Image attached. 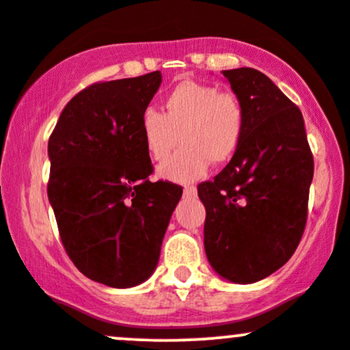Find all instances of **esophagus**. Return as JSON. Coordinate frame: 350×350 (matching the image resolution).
I'll return each mask as SVG.
<instances>
[{
    "mask_svg": "<svg viewBox=\"0 0 350 350\" xmlns=\"http://www.w3.org/2000/svg\"><path fill=\"white\" fill-rule=\"evenodd\" d=\"M198 196V187L186 186L184 187V198H196Z\"/></svg>",
    "mask_w": 350,
    "mask_h": 350,
    "instance_id": "esophagus-1",
    "label": "esophagus"
}]
</instances>
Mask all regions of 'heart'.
I'll return each instance as SVG.
<instances>
[{
	"instance_id": "b5f03b06",
	"label": "heart",
	"mask_w": 350,
	"mask_h": 350,
	"mask_svg": "<svg viewBox=\"0 0 350 350\" xmlns=\"http://www.w3.org/2000/svg\"><path fill=\"white\" fill-rule=\"evenodd\" d=\"M247 128L243 102L234 92H220L211 83L183 80L166 94L163 113L146 108L139 118V133L146 154L163 163L159 178L189 184L207 174L211 161L226 164L239 151Z\"/></svg>"
}]
</instances>
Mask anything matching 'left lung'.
Returning <instances> with one entry per match:
<instances>
[{
	"label": "left lung",
	"instance_id": "1",
	"mask_svg": "<svg viewBox=\"0 0 350 350\" xmlns=\"http://www.w3.org/2000/svg\"><path fill=\"white\" fill-rule=\"evenodd\" d=\"M222 74L243 102L247 128L237 154L198 194L208 263L245 284L275 273L299 245L314 161L299 108L267 75L250 67Z\"/></svg>",
	"mask_w": 350,
	"mask_h": 350
}]
</instances>
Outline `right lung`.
I'll use <instances>...</instances> for the list:
<instances>
[{
	"label": "right lung",
	"instance_id": "obj_1",
	"mask_svg": "<svg viewBox=\"0 0 350 350\" xmlns=\"http://www.w3.org/2000/svg\"><path fill=\"white\" fill-rule=\"evenodd\" d=\"M159 85V70L92 83L64 108L47 146V196L64 248L80 273L111 288L152 275L183 196L148 179L139 118Z\"/></svg>",
	"mask_w": 350,
	"mask_h": 350
}]
</instances>
